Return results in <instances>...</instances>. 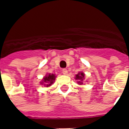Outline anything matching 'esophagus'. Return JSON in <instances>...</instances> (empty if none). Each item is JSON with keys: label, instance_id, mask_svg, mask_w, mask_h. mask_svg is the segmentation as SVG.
I'll return each mask as SVG.
<instances>
[{"label": "esophagus", "instance_id": "esophagus-1", "mask_svg": "<svg viewBox=\"0 0 129 129\" xmlns=\"http://www.w3.org/2000/svg\"><path fill=\"white\" fill-rule=\"evenodd\" d=\"M62 72V74H63L64 75H67V74H68V70H67L66 68H63Z\"/></svg>", "mask_w": 129, "mask_h": 129}]
</instances>
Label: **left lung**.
<instances>
[{
    "mask_svg": "<svg viewBox=\"0 0 129 129\" xmlns=\"http://www.w3.org/2000/svg\"><path fill=\"white\" fill-rule=\"evenodd\" d=\"M84 77H85V74L83 72L79 73L76 76V79L79 81H77L79 85H82L83 83V81L84 79Z\"/></svg>",
    "mask_w": 129,
    "mask_h": 129,
    "instance_id": "1",
    "label": "left lung"
}]
</instances>
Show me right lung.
Here are the masks:
<instances>
[{
    "label": "right lung",
    "instance_id": "add662e5",
    "mask_svg": "<svg viewBox=\"0 0 129 129\" xmlns=\"http://www.w3.org/2000/svg\"><path fill=\"white\" fill-rule=\"evenodd\" d=\"M55 79V76L54 74H49L43 78V81L41 82V84L42 85L44 84L46 87H48L53 83Z\"/></svg>",
    "mask_w": 129,
    "mask_h": 129
}]
</instances>
